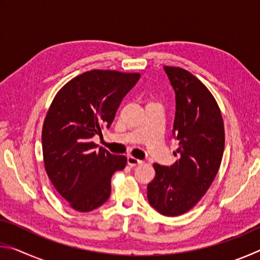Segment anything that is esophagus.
Masks as SVG:
<instances>
[{
  "mask_svg": "<svg viewBox=\"0 0 260 260\" xmlns=\"http://www.w3.org/2000/svg\"><path fill=\"white\" fill-rule=\"evenodd\" d=\"M142 160H140V159H138V158H135V157H133V156H128L127 157V164H128L129 166H138V165H141L142 164Z\"/></svg>",
  "mask_w": 260,
  "mask_h": 260,
  "instance_id": "34e87169",
  "label": "esophagus"
}]
</instances>
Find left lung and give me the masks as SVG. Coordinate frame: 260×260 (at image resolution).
Segmentation results:
<instances>
[{
	"label": "left lung",
	"mask_w": 260,
	"mask_h": 260,
	"mask_svg": "<svg viewBox=\"0 0 260 260\" xmlns=\"http://www.w3.org/2000/svg\"><path fill=\"white\" fill-rule=\"evenodd\" d=\"M175 93L173 135L180 158L172 166L153 164L155 179L148 184V201L167 217L188 212L208 191L221 164L225 127L217 101L187 70L164 67Z\"/></svg>",
	"instance_id": "obj_1"
}]
</instances>
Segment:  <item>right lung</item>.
<instances>
[{"label": "right lung", "mask_w": 260, "mask_h": 260, "mask_svg": "<svg viewBox=\"0 0 260 260\" xmlns=\"http://www.w3.org/2000/svg\"><path fill=\"white\" fill-rule=\"evenodd\" d=\"M140 73L91 70L60 88L42 127L45 169L52 186L73 210L89 212L111 193V178L127 158L96 149L91 138L110 127Z\"/></svg>", "instance_id": "right-lung-1"}]
</instances>
